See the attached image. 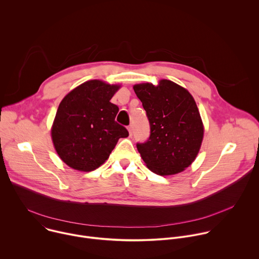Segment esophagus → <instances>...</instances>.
Returning a JSON list of instances; mask_svg holds the SVG:
<instances>
[{
	"instance_id": "esophagus-1",
	"label": "esophagus",
	"mask_w": 259,
	"mask_h": 259,
	"mask_svg": "<svg viewBox=\"0 0 259 259\" xmlns=\"http://www.w3.org/2000/svg\"><path fill=\"white\" fill-rule=\"evenodd\" d=\"M128 132H129V135L131 136V135H132V126H129V127H128Z\"/></svg>"
}]
</instances>
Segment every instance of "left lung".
Returning <instances> with one entry per match:
<instances>
[{
    "label": "left lung",
    "mask_w": 259,
    "mask_h": 259,
    "mask_svg": "<svg viewBox=\"0 0 259 259\" xmlns=\"http://www.w3.org/2000/svg\"><path fill=\"white\" fill-rule=\"evenodd\" d=\"M133 90L141 101L150 125V136L137 149L146 166L159 176L176 175L196 158L204 126L191 94L166 79L157 85L145 82Z\"/></svg>",
    "instance_id": "8db88e82"
}]
</instances>
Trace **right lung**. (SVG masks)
<instances>
[{
	"mask_svg": "<svg viewBox=\"0 0 259 259\" xmlns=\"http://www.w3.org/2000/svg\"><path fill=\"white\" fill-rule=\"evenodd\" d=\"M120 84L89 80L72 90L59 105L51 136L60 158L70 167L91 171L110 156L120 138L128 137L115 118L119 108L110 101Z\"/></svg>",
	"mask_w": 259,
	"mask_h": 259,
	"instance_id": "right-lung-1",
	"label": "right lung"
}]
</instances>
